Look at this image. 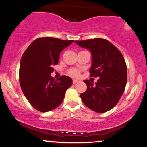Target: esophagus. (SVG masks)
Instances as JSON below:
<instances>
[{"label": "esophagus", "mask_w": 147, "mask_h": 147, "mask_svg": "<svg viewBox=\"0 0 147 147\" xmlns=\"http://www.w3.org/2000/svg\"><path fill=\"white\" fill-rule=\"evenodd\" d=\"M79 82V80H76V79H73V84H76Z\"/></svg>", "instance_id": "obj_1"}]
</instances>
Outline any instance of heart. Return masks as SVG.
<instances>
[{"label":"heart","instance_id":"obj_1","mask_svg":"<svg viewBox=\"0 0 147 147\" xmlns=\"http://www.w3.org/2000/svg\"><path fill=\"white\" fill-rule=\"evenodd\" d=\"M69 75L71 76H74V77H78L80 75V71L77 69H71L68 71Z\"/></svg>","mask_w":147,"mask_h":147}]
</instances>
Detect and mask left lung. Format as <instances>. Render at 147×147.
Instances as JSON below:
<instances>
[{"label": "left lung", "instance_id": "8db88e82", "mask_svg": "<svg viewBox=\"0 0 147 147\" xmlns=\"http://www.w3.org/2000/svg\"><path fill=\"white\" fill-rule=\"evenodd\" d=\"M92 53L90 76L99 77L97 82L85 80L87 90L80 97L86 106L97 113H105L115 107L124 92L127 66L122 54L109 41L101 38L75 41Z\"/></svg>", "mask_w": 147, "mask_h": 147}]
</instances>
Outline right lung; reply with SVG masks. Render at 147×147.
Listing matches in <instances>:
<instances>
[{"mask_svg": "<svg viewBox=\"0 0 147 147\" xmlns=\"http://www.w3.org/2000/svg\"><path fill=\"white\" fill-rule=\"evenodd\" d=\"M74 40L51 37L32 42L23 54L20 66V83L25 96L32 107L41 112L54 109L63 100L72 79L62 76L55 80L51 74L58 64L59 55Z\"/></svg>", "mask_w": 147, "mask_h": 147, "instance_id": "right-lung-1", "label": "right lung"}]
</instances>
